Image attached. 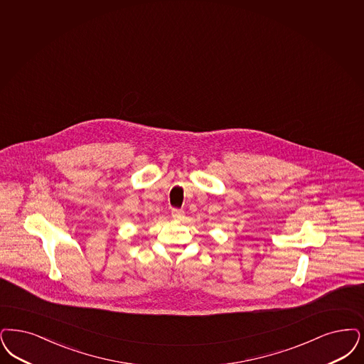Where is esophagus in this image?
I'll use <instances>...</instances> for the list:
<instances>
[{"label":"esophagus","instance_id":"obj_1","mask_svg":"<svg viewBox=\"0 0 364 364\" xmlns=\"http://www.w3.org/2000/svg\"><path fill=\"white\" fill-rule=\"evenodd\" d=\"M172 218L175 219V220H181L183 219V213H181V210H172Z\"/></svg>","mask_w":364,"mask_h":364}]
</instances>
